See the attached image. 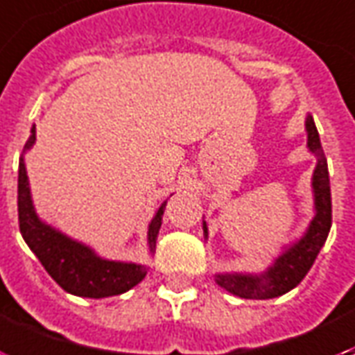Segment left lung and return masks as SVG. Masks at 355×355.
I'll return each instance as SVG.
<instances>
[{"label": "left lung", "instance_id": "left-lung-1", "mask_svg": "<svg viewBox=\"0 0 355 355\" xmlns=\"http://www.w3.org/2000/svg\"><path fill=\"white\" fill-rule=\"evenodd\" d=\"M307 147L316 156L313 173V193H315V218L309 229L296 243L288 245L264 274H218L216 283L238 297L245 300H270L292 291L302 283L313 262L320 253L322 245L331 229V189H329L328 162L322 150L318 130L311 115L305 119ZM205 238L208 236L207 223H202Z\"/></svg>", "mask_w": 355, "mask_h": 355}]
</instances>
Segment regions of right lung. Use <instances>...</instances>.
<instances>
[{
	"label": "right lung",
	"instance_id": "1",
	"mask_svg": "<svg viewBox=\"0 0 355 355\" xmlns=\"http://www.w3.org/2000/svg\"><path fill=\"white\" fill-rule=\"evenodd\" d=\"M37 139V130L31 128L24 153L33 147ZM167 201L162 202L158 212L148 225V250L154 253L156 238L162 227V216L166 210ZM18 223L20 232L29 250L33 251L40 264L51 275L63 291L81 297H107L117 296L134 288L147 275L145 264L134 262L105 261L98 257L85 243L76 242L58 229L40 220L35 212L29 180H27L24 154L18 166Z\"/></svg>",
	"mask_w": 355,
	"mask_h": 355
}]
</instances>
